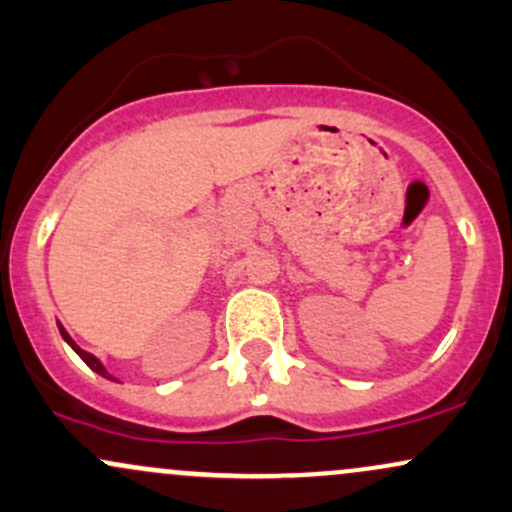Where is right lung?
I'll list each match as a JSON object with an SVG mask.
<instances>
[{
  "label": "right lung",
  "instance_id": "right-lung-1",
  "mask_svg": "<svg viewBox=\"0 0 512 512\" xmlns=\"http://www.w3.org/2000/svg\"><path fill=\"white\" fill-rule=\"evenodd\" d=\"M58 330H60V335H63V340L67 342V345H70V347H72V350H75V352H77V355H80V357H82V362H84V364H87V367H89V369H92V372H97L99 376H104V379H111V381H119V379H116V376H114V374H109V372H106V367H104V364H101V362H99V359H97V357H94V355H89V352H84V350H82V347H80V345H77V342L70 338V333H67V330H65V328H63V325H60V323H58Z\"/></svg>",
  "mask_w": 512,
  "mask_h": 512
}]
</instances>
